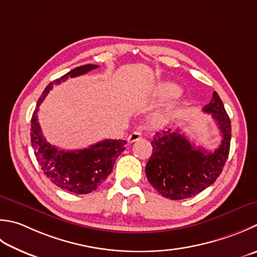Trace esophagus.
<instances>
[{
    "label": "esophagus",
    "mask_w": 257,
    "mask_h": 257,
    "mask_svg": "<svg viewBox=\"0 0 257 257\" xmlns=\"http://www.w3.org/2000/svg\"><path fill=\"white\" fill-rule=\"evenodd\" d=\"M143 138V134L140 132H134L129 135L128 137V143H134V142H137V140L142 139Z\"/></svg>",
    "instance_id": "obj_1"
}]
</instances>
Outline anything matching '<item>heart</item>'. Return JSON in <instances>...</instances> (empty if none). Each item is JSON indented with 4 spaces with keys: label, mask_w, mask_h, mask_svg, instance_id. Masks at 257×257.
I'll use <instances>...</instances> for the list:
<instances>
[{
    "label": "heart",
    "mask_w": 257,
    "mask_h": 257,
    "mask_svg": "<svg viewBox=\"0 0 257 257\" xmlns=\"http://www.w3.org/2000/svg\"><path fill=\"white\" fill-rule=\"evenodd\" d=\"M160 92H162L163 94L173 95V94L177 92V89H176V87L173 84H166V85H163V87L160 88Z\"/></svg>",
    "instance_id": "1"
}]
</instances>
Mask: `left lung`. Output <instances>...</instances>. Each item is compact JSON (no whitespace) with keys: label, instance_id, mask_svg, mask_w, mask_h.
<instances>
[{"label":"left lung","instance_id":"left-lung-1","mask_svg":"<svg viewBox=\"0 0 257 257\" xmlns=\"http://www.w3.org/2000/svg\"><path fill=\"white\" fill-rule=\"evenodd\" d=\"M203 111L212 113L222 134V142L214 152L196 148L179 129L160 130L152 140L153 154L146 165V175L153 187L166 198L193 197L222 174L229 154L232 125L217 92L213 93Z\"/></svg>","mask_w":257,"mask_h":257}]
</instances>
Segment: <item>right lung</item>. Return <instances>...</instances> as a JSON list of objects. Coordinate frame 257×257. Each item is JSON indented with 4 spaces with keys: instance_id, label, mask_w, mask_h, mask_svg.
Returning <instances> with one entry per match:
<instances>
[{
    "instance_id": "add662e5",
    "label": "right lung",
    "mask_w": 257,
    "mask_h": 257,
    "mask_svg": "<svg viewBox=\"0 0 257 257\" xmlns=\"http://www.w3.org/2000/svg\"><path fill=\"white\" fill-rule=\"evenodd\" d=\"M95 68H98V65H81L50 82L39 98L31 120V145L44 175L58 187L79 195L93 192L104 182L127 143L121 139H104L84 149H58L43 137L38 121V110L50 90H52L53 84L82 75Z\"/></svg>"
}]
</instances>
